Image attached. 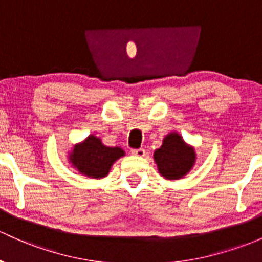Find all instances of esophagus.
Here are the masks:
<instances>
[{
    "label": "esophagus",
    "instance_id": "34e87169",
    "mask_svg": "<svg viewBox=\"0 0 262 262\" xmlns=\"http://www.w3.org/2000/svg\"><path fill=\"white\" fill-rule=\"evenodd\" d=\"M131 154L134 155V156L143 157V156H145L146 152H145V150H143V148H132Z\"/></svg>",
    "mask_w": 262,
    "mask_h": 262
}]
</instances>
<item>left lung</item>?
<instances>
[{
	"instance_id": "left-lung-1",
	"label": "left lung",
	"mask_w": 262,
	"mask_h": 262,
	"mask_svg": "<svg viewBox=\"0 0 262 262\" xmlns=\"http://www.w3.org/2000/svg\"><path fill=\"white\" fill-rule=\"evenodd\" d=\"M154 159L165 179L179 180L192 168L196 154L179 134L172 132L165 137L161 147L155 151Z\"/></svg>"
}]
</instances>
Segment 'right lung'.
Instances as JSON below:
<instances>
[{
	"mask_svg": "<svg viewBox=\"0 0 262 262\" xmlns=\"http://www.w3.org/2000/svg\"><path fill=\"white\" fill-rule=\"evenodd\" d=\"M122 148L105 146L98 137L90 135L78 143L70 154V161L82 175L92 179H102L110 172L112 164L123 156Z\"/></svg>",
	"mask_w": 262,
	"mask_h": 262,
	"instance_id": "1",
	"label": "right lung"
}]
</instances>
